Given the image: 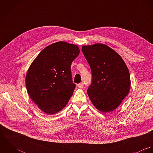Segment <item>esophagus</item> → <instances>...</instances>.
<instances>
[{
    "label": "esophagus",
    "instance_id": "1",
    "mask_svg": "<svg viewBox=\"0 0 153 153\" xmlns=\"http://www.w3.org/2000/svg\"><path fill=\"white\" fill-rule=\"evenodd\" d=\"M78 87L79 88H82L84 87V82H81L80 84H79L78 85Z\"/></svg>",
    "mask_w": 153,
    "mask_h": 153
}]
</instances>
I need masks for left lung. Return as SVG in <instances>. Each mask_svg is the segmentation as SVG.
Masks as SVG:
<instances>
[{
  "label": "left lung",
  "instance_id": "left-lung-1",
  "mask_svg": "<svg viewBox=\"0 0 153 153\" xmlns=\"http://www.w3.org/2000/svg\"><path fill=\"white\" fill-rule=\"evenodd\" d=\"M82 51L91 70L92 81L87 93L92 103L103 112L114 110L130 89V75L126 63L104 44L82 46Z\"/></svg>",
  "mask_w": 153,
  "mask_h": 153
}]
</instances>
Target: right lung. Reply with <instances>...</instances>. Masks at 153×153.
I'll use <instances>...</instances> for the list:
<instances>
[{
	"label": "right lung",
	"instance_id": "right-lung-1",
	"mask_svg": "<svg viewBox=\"0 0 153 153\" xmlns=\"http://www.w3.org/2000/svg\"><path fill=\"white\" fill-rule=\"evenodd\" d=\"M79 52L77 45L58 42L44 48L30 66L27 91L44 112L54 114L68 102L75 88L71 66Z\"/></svg>",
	"mask_w": 153,
	"mask_h": 153
}]
</instances>
